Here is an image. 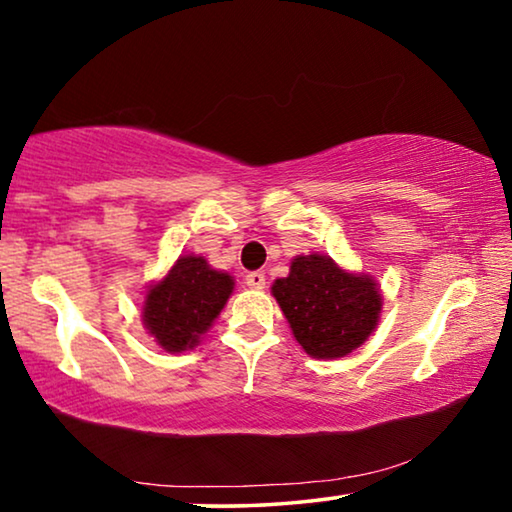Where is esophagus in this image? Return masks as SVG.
<instances>
[{
  "label": "esophagus",
  "instance_id": "obj_1",
  "mask_svg": "<svg viewBox=\"0 0 512 512\" xmlns=\"http://www.w3.org/2000/svg\"><path fill=\"white\" fill-rule=\"evenodd\" d=\"M244 284H247L251 291H263V288H265V274L263 272H249Z\"/></svg>",
  "mask_w": 512,
  "mask_h": 512
}]
</instances>
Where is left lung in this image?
Masks as SVG:
<instances>
[{"mask_svg": "<svg viewBox=\"0 0 512 512\" xmlns=\"http://www.w3.org/2000/svg\"><path fill=\"white\" fill-rule=\"evenodd\" d=\"M272 295L305 353L318 360L346 358L381 321L383 293L372 274L339 268L330 256H295Z\"/></svg>", "mask_w": 512, "mask_h": 512, "instance_id": "obj_1", "label": "left lung"}]
</instances>
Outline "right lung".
<instances>
[{"label": "right lung", "instance_id": "add662e5", "mask_svg": "<svg viewBox=\"0 0 512 512\" xmlns=\"http://www.w3.org/2000/svg\"><path fill=\"white\" fill-rule=\"evenodd\" d=\"M233 288L231 274L214 270L205 256L182 254L164 277L147 286L143 328L166 353L191 351L212 328Z\"/></svg>", "mask_w": 512, "mask_h": 512}]
</instances>
